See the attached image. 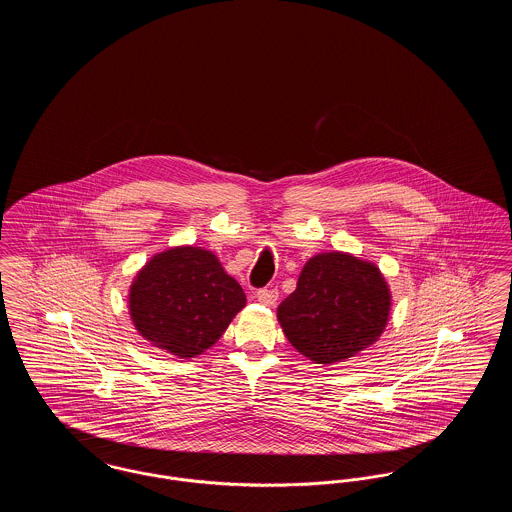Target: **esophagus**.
I'll list each match as a JSON object with an SVG mask.
<instances>
[{"label": "esophagus", "mask_w": 512, "mask_h": 512, "mask_svg": "<svg viewBox=\"0 0 512 512\" xmlns=\"http://www.w3.org/2000/svg\"><path fill=\"white\" fill-rule=\"evenodd\" d=\"M257 299H259V303H263V305H267V307H272V305H276V301H278V290H274V288H261V290L257 292Z\"/></svg>", "instance_id": "1"}]
</instances>
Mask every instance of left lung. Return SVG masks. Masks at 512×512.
<instances>
[{
    "label": "left lung",
    "instance_id": "1",
    "mask_svg": "<svg viewBox=\"0 0 512 512\" xmlns=\"http://www.w3.org/2000/svg\"><path fill=\"white\" fill-rule=\"evenodd\" d=\"M390 307V290L378 267L334 251L307 261L295 292L278 307V320L301 355L332 365L378 340Z\"/></svg>",
    "mask_w": 512,
    "mask_h": 512
}]
</instances>
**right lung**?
Wrapping results in <instances>:
<instances>
[{
  "label": "right lung",
  "instance_id": "1",
  "mask_svg": "<svg viewBox=\"0 0 512 512\" xmlns=\"http://www.w3.org/2000/svg\"><path fill=\"white\" fill-rule=\"evenodd\" d=\"M128 307L147 341L188 359L219 341L244 309L245 293L211 251L186 245L155 255L138 272Z\"/></svg>",
  "mask_w": 512,
  "mask_h": 512
}]
</instances>
